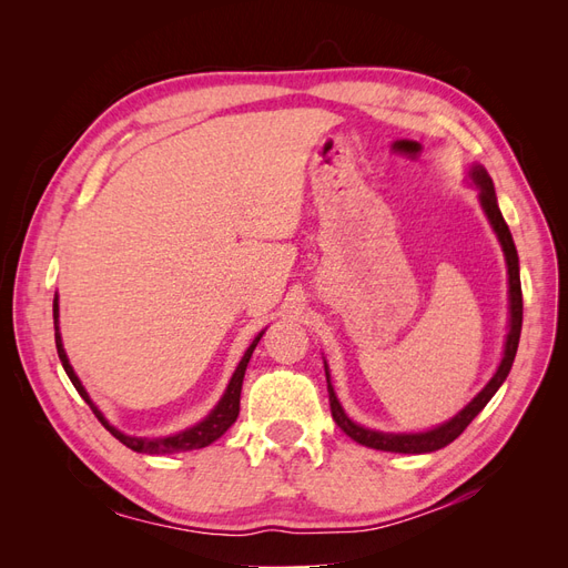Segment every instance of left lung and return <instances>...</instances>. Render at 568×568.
Segmentation results:
<instances>
[{
	"instance_id": "8db88e82",
	"label": "left lung",
	"mask_w": 568,
	"mask_h": 568,
	"mask_svg": "<svg viewBox=\"0 0 568 568\" xmlns=\"http://www.w3.org/2000/svg\"><path fill=\"white\" fill-rule=\"evenodd\" d=\"M469 180L478 186V201L480 209L488 215L490 225L500 239V246L505 251V261H507V274H509V334H507V343H505V355L503 363L497 367V372L493 374V379L486 384V388L480 390L476 398L464 407L462 412L445 422L432 432H422V434H384V432H374V428H365L355 424L346 412H343L334 386L329 382V369H326L324 363V372H326V390H329V405H332V417L338 424V428L346 436H351L355 443L367 445V448L374 450H384V453H405V455H422V453H434L445 448V445L453 443L464 428L471 424V419L478 415L480 409L488 405V400L497 393V388L503 386V382L507 379V374L511 369L514 355H517L519 348V336H521V320H524V298H521V280H519V255H517V246H514L511 232L507 227V222L500 213V205H497V196H495V186L490 175L486 173L484 165H474L469 170Z\"/></svg>"
}]
</instances>
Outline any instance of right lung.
Returning <instances> with one entry per match:
<instances>
[{"instance_id":"right-lung-1","label":"right lung","mask_w":568,"mask_h":568,"mask_svg":"<svg viewBox=\"0 0 568 568\" xmlns=\"http://www.w3.org/2000/svg\"><path fill=\"white\" fill-rule=\"evenodd\" d=\"M263 334H265V332H261V334H257V336L253 338L248 351H246L244 357H242V363H239V367H236L234 374H232V379H230V384H227L225 395H222L220 403L211 409V415L205 417L203 422L184 428V432H180V434H175V436H163V438L125 436L123 432H118L115 426H111L104 415H101L99 407L90 400L88 390H84V386L80 384L78 374L73 372L71 363H68V355H65V351H63V341H61V332H59V296L54 298V338H57L59 359H61V365H63V369H65V374H68V379L73 382L75 390L82 395V400L92 407L97 419L106 426V432H111L120 443L128 445L130 450H134V453H146V455H173V453L199 450V448H205V445H211L213 440H217L222 434L227 432V428H230V426L236 422V417H239V398H242L244 374H246L248 359H251V355H253V351H255V346H257V341H261Z\"/></svg>"}]
</instances>
